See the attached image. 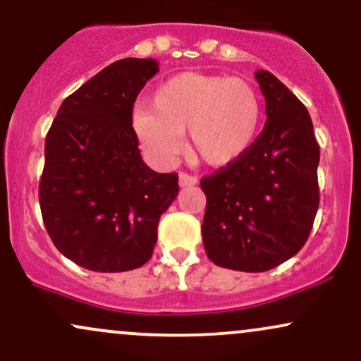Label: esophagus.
<instances>
[{"mask_svg":"<svg viewBox=\"0 0 361 361\" xmlns=\"http://www.w3.org/2000/svg\"><path fill=\"white\" fill-rule=\"evenodd\" d=\"M178 183H180L181 188H188V186H195L198 183V178L193 175H188V173H180V176H178Z\"/></svg>","mask_w":361,"mask_h":361,"instance_id":"1","label":"esophagus"}]
</instances>
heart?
I'll list each match as a JSON object with an SVG mask.
<instances>
[{"mask_svg": "<svg viewBox=\"0 0 361 361\" xmlns=\"http://www.w3.org/2000/svg\"><path fill=\"white\" fill-rule=\"evenodd\" d=\"M262 116V99L247 80L181 72L156 87L151 109L134 112L133 131L154 163H171L181 151L180 136L188 133L190 153L222 168L252 149Z\"/></svg>", "mask_w": 361, "mask_h": 361, "instance_id": "obj_1", "label": "heart"}]
</instances>
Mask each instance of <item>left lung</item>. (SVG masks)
Here are the masks:
<instances>
[{"instance_id":"left-lung-1","label":"left lung","mask_w":361,"mask_h":361,"mask_svg":"<svg viewBox=\"0 0 361 361\" xmlns=\"http://www.w3.org/2000/svg\"><path fill=\"white\" fill-rule=\"evenodd\" d=\"M266 126L244 158L202 178L207 195L203 245L212 262L264 272L296 255L319 205L316 142L310 112L267 71L255 72Z\"/></svg>"}]
</instances>
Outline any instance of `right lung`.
I'll return each mask as SVG.
<instances>
[{
  "mask_svg": "<svg viewBox=\"0 0 361 361\" xmlns=\"http://www.w3.org/2000/svg\"><path fill=\"white\" fill-rule=\"evenodd\" d=\"M158 72L154 59L111 63L65 99L47 134L43 224L56 249L89 271L146 264L178 195L176 173L147 166L133 131L137 94Z\"/></svg>",
  "mask_w": 361,
  "mask_h": 361,
  "instance_id": "1",
  "label": "right lung"
}]
</instances>
